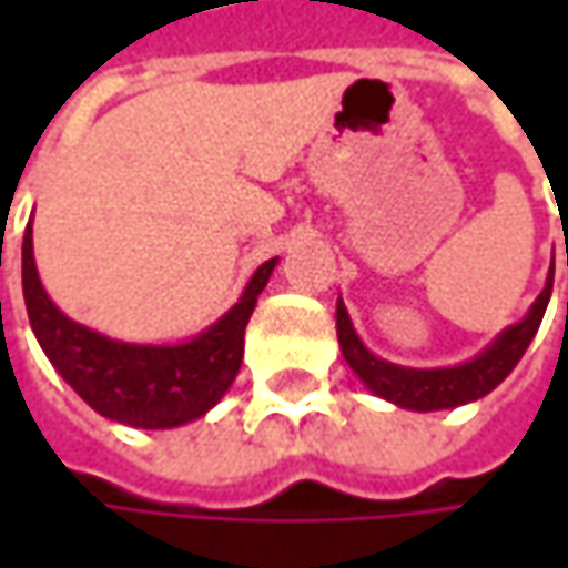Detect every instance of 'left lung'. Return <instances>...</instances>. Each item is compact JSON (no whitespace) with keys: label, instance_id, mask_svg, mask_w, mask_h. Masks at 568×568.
I'll return each instance as SVG.
<instances>
[{"label":"left lung","instance_id":"left-lung-1","mask_svg":"<svg viewBox=\"0 0 568 568\" xmlns=\"http://www.w3.org/2000/svg\"><path fill=\"white\" fill-rule=\"evenodd\" d=\"M550 294H554V262H550V272H547V281H544V291L537 294L531 310L518 318L515 325L503 328L480 354H474L465 363H455V366H402V363L382 361L363 344L354 322H351V313L344 306V300H338L335 318H338L341 354H344L347 366L357 373V379L373 395L398 404L404 410H448V407H462V404H470L477 402V398H484V395H490L493 388L513 373L515 363L521 361V354L535 341L540 318L547 313Z\"/></svg>","mask_w":568,"mask_h":568}]
</instances>
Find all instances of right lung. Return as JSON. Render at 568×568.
Returning a JSON list of instances; mask_svg holds the SVG:
<instances>
[{
    "instance_id": "right-lung-1",
    "label": "right lung",
    "mask_w": 568,
    "mask_h": 568,
    "mask_svg": "<svg viewBox=\"0 0 568 568\" xmlns=\"http://www.w3.org/2000/svg\"><path fill=\"white\" fill-rule=\"evenodd\" d=\"M277 258L262 262L240 300L205 332L173 344H135L69 318L43 291L33 262V230L21 243L24 306L43 354L55 373L75 388L100 417L142 429H173L205 417L243 363V335L258 294L265 291Z\"/></svg>"
}]
</instances>
